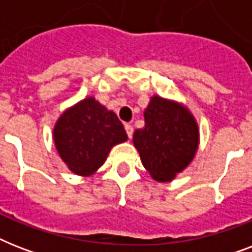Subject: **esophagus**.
Segmentation results:
<instances>
[{
	"mask_svg": "<svg viewBox=\"0 0 252 252\" xmlns=\"http://www.w3.org/2000/svg\"><path fill=\"white\" fill-rule=\"evenodd\" d=\"M126 132L128 134V137H132V134H133V126H129V124H126Z\"/></svg>",
	"mask_w": 252,
	"mask_h": 252,
	"instance_id": "obj_1",
	"label": "esophagus"
}]
</instances>
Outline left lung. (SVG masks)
Instances as JSON below:
<instances>
[{
	"label": "left lung",
	"instance_id": "left-lung-1",
	"mask_svg": "<svg viewBox=\"0 0 252 252\" xmlns=\"http://www.w3.org/2000/svg\"><path fill=\"white\" fill-rule=\"evenodd\" d=\"M144 118L145 126L134 130V146L152 178L170 182L195 157L197 123L187 107L158 95L150 99Z\"/></svg>",
	"mask_w": 252,
	"mask_h": 252
}]
</instances>
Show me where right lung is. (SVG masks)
Wrapping results in <instances>:
<instances>
[{
    "label": "right lung",
    "mask_w": 252,
    "mask_h": 252,
    "mask_svg": "<svg viewBox=\"0 0 252 252\" xmlns=\"http://www.w3.org/2000/svg\"><path fill=\"white\" fill-rule=\"evenodd\" d=\"M126 129L112 111L89 96L63 112L53 129L61 159L77 175H93L112 146L126 141Z\"/></svg>",
    "instance_id": "1"
}]
</instances>
